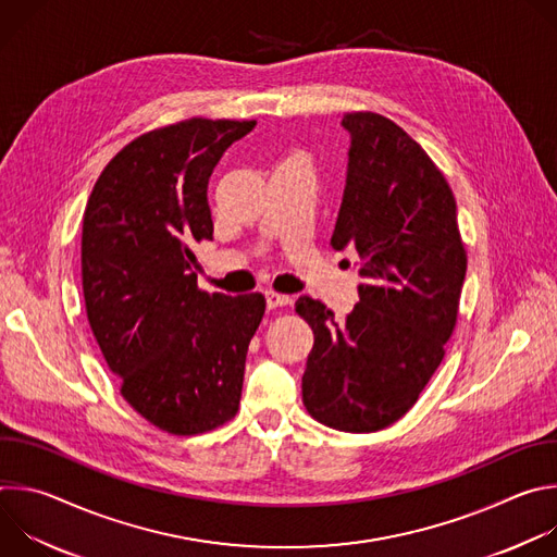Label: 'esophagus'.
Instances as JSON below:
<instances>
[{
  "mask_svg": "<svg viewBox=\"0 0 557 557\" xmlns=\"http://www.w3.org/2000/svg\"><path fill=\"white\" fill-rule=\"evenodd\" d=\"M288 304H290L288 295H282V293H275V290L267 293V306L269 308H282V306H288Z\"/></svg>",
  "mask_w": 557,
  "mask_h": 557,
  "instance_id": "34e87169",
  "label": "esophagus"
}]
</instances>
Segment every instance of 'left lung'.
<instances>
[{"label": "left lung", "instance_id": "left-lung-1", "mask_svg": "<svg viewBox=\"0 0 557 557\" xmlns=\"http://www.w3.org/2000/svg\"><path fill=\"white\" fill-rule=\"evenodd\" d=\"M348 178L333 249L359 256V304L344 320L320 299L295 310L314 335L301 376L308 414L339 432H379L417 401L445 357L467 251L456 200L425 149L394 121L346 112Z\"/></svg>", "mask_w": 557, "mask_h": 557}]
</instances>
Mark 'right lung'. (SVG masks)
<instances>
[{"mask_svg": "<svg viewBox=\"0 0 557 557\" xmlns=\"http://www.w3.org/2000/svg\"><path fill=\"white\" fill-rule=\"evenodd\" d=\"M253 127L194 116L145 132L106 165L84 211L90 329L123 399L168 434L211 432L240 408L267 299L202 290L194 247L213 237V168Z\"/></svg>", "mask_w": 557, "mask_h": 557, "instance_id": "right-lung-1", "label": "right lung"}]
</instances>
